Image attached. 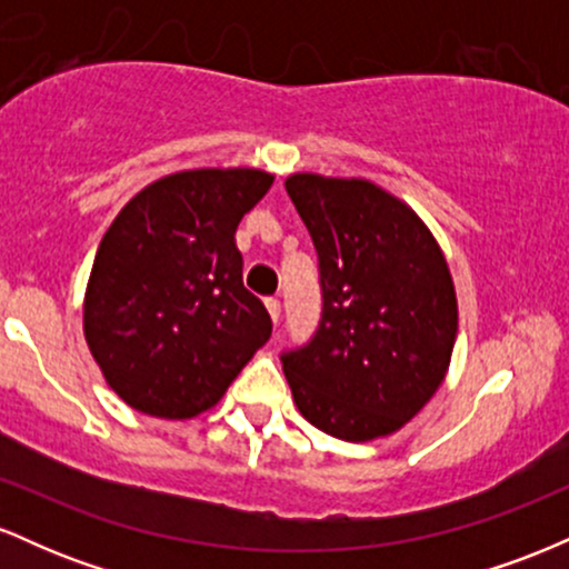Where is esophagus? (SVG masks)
Returning a JSON list of instances; mask_svg holds the SVG:
<instances>
[{
  "label": "esophagus",
  "mask_w": 569,
  "mask_h": 569,
  "mask_svg": "<svg viewBox=\"0 0 569 569\" xmlns=\"http://www.w3.org/2000/svg\"><path fill=\"white\" fill-rule=\"evenodd\" d=\"M264 307H267V312H270L272 323H278V318H280V302H278V299L276 297L264 299Z\"/></svg>",
  "instance_id": "obj_1"
}]
</instances>
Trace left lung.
<instances>
[{
    "instance_id": "8db88e82",
    "label": "left lung",
    "mask_w": 569,
    "mask_h": 569,
    "mask_svg": "<svg viewBox=\"0 0 569 569\" xmlns=\"http://www.w3.org/2000/svg\"><path fill=\"white\" fill-rule=\"evenodd\" d=\"M286 192L316 243L323 291L316 337L280 358L293 403L335 439L396 433L452 361L457 297L441 246L375 181L291 173Z\"/></svg>"
}]
</instances>
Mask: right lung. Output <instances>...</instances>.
Masks as SVG:
<instances>
[{
	"label": "right lung",
	"instance_id": "obj_1",
	"mask_svg": "<svg viewBox=\"0 0 569 569\" xmlns=\"http://www.w3.org/2000/svg\"><path fill=\"white\" fill-rule=\"evenodd\" d=\"M272 181L259 168L179 171L117 213L96 251L82 329L128 407L198 417L270 339V316L243 286L234 230Z\"/></svg>",
	"mask_w": 569,
	"mask_h": 569
}]
</instances>
